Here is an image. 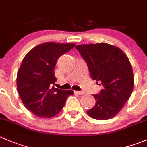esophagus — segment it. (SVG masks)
Listing matches in <instances>:
<instances>
[{
  "label": "esophagus",
  "mask_w": 147,
  "mask_h": 147,
  "mask_svg": "<svg viewBox=\"0 0 147 147\" xmlns=\"http://www.w3.org/2000/svg\"><path fill=\"white\" fill-rule=\"evenodd\" d=\"M75 92L76 94H78V95H84V94L85 93L84 91H75Z\"/></svg>",
  "instance_id": "1"
}]
</instances>
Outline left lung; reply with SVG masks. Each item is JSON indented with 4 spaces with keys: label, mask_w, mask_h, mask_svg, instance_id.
Here are the masks:
<instances>
[{
    "label": "left lung",
    "mask_w": 147,
    "mask_h": 147,
    "mask_svg": "<svg viewBox=\"0 0 147 147\" xmlns=\"http://www.w3.org/2000/svg\"><path fill=\"white\" fill-rule=\"evenodd\" d=\"M86 62L93 80L102 85L93 95L95 106L87 111L92 119L107 120L119 113L134 89V75L128 57L117 47L105 43L75 47Z\"/></svg>",
    "instance_id": "obj_1"
}]
</instances>
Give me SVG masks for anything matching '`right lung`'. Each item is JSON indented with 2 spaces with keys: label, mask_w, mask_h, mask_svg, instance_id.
Segmentation results:
<instances>
[{
  "label": "right lung",
  "mask_w": 147,
  "mask_h": 147,
  "mask_svg": "<svg viewBox=\"0 0 147 147\" xmlns=\"http://www.w3.org/2000/svg\"><path fill=\"white\" fill-rule=\"evenodd\" d=\"M75 44L47 42L33 48L24 57L17 73V90L26 108L40 118H51L61 111L72 90L51 87L55 84V67L61 55Z\"/></svg>",
  "instance_id": "right-lung-1"
}]
</instances>
